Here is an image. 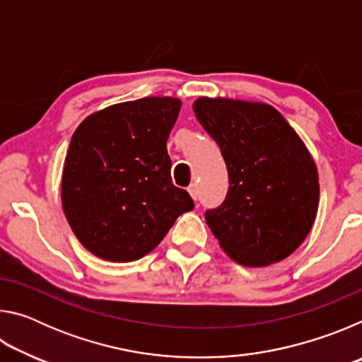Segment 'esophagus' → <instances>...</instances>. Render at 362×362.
<instances>
[{"mask_svg": "<svg viewBox=\"0 0 362 362\" xmlns=\"http://www.w3.org/2000/svg\"><path fill=\"white\" fill-rule=\"evenodd\" d=\"M188 193H189V196H192V198H193L194 201L198 199V187H196L194 183H193V185L188 187Z\"/></svg>", "mask_w": 362, "mask_h": 362, "instance_id": "obj_1", "label": "esophagus"}]
</instances>
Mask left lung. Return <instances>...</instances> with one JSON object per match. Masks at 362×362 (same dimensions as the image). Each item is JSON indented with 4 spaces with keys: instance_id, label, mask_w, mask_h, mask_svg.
I'll return each mask as SVG.
<instances>
[{
    "instance_id": "8db88e82",
    "label": "left lung",
    "mask_w": 362,
    "mask_h": 362,
    "mask_svg": "<svg viewBox=\"0 0 362 362\" xmlns=\"http://www.w3.org/2000/svg\"><path fill=\"white\" fill-rule=\"evenodd\" d=\"M193 110L228 169V193L206 222L230 259L268 267L289 257L313 226L320 180L302 139L267 103L199 97Z\"/></svg>"
}]
</instances>
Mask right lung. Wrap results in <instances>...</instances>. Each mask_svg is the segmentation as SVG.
<instances>
[{"label": "right lung", "mask_w": 362, "mask_h": 362, "mask_svg": "<svg viewBox=\"0 0 362 362\" xmlns=\"http://www.w3.org/2000/svg\"><path fill=\"white\" fill-rule=\"evenodd\" d=\"M180 100L144 97L90 115L70 142L62 206L79 243L108 262L151 252L194 204L170 179L168 139Z\"/></svg>", "instance_id": "add662e5"}]
</instances>
